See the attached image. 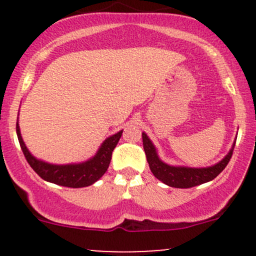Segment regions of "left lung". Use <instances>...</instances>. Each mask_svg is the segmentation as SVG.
<instances>
[{
  "mask_svg": "<svg viewBox=\"0 0 256 256\" xmlns=\"http://www.w3.org/2000/svg\"><path fill=\"white\" fill-rule=\"evenodd\" d=\"M142 138L146 161H148L152 174L164 184L172 188H179V189H188V188H192L213 180L228 164L232 156V152H234V143H236L234 140L230 152L216 165L208 167H186L173 166L164 162L158 156L156 148L152 144L150 138L146 136V132L142 134Z\"/></svg>",
  "mask_w": 256,
  "mask_h": 256,
  "instance_id": "8db88e82",
  "label": "left lung"
}]
</instances>
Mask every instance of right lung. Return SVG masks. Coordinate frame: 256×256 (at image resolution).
I'll return each instance as SVG.
<instances>
[{"label":"right lung","instance_id":"obj_1","mask_svg":"<svg viewBox=\"0 0 256 256\" xmlns=\"http://www.w3.org/2000/svg\"><path fill=\"white\" fill-rule=\"evenodd\" d=\"M16 134L26 160L40 178L49 183L61 185V186L84 188L98 182L107 171L110 164L112 152L118 144L122 130L106 138L96 154L89 160L78 164H66V165L49 164L34 156L22 140L19 122H16Z\"/></svg>","mask_w":256,"mask_h":256}]
</instances>
